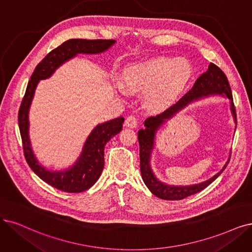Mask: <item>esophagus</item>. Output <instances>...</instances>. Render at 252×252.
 Returning a JSON list of instances; mask_svg holds the SVG:
<instances>
[{
	"mask_svg": "<svg viewBox=\"0 0 252 252\" xmlns=\"http://www.w3.org/2000/svg\"><path fill=\"white\" fill-rule=\"evenodd\" d=\"M125 125H126V126L131 127V128L137 127V126H138V119H137L135 116H133V115L128 116V117L126 119Z\"/></svg>",
	"mask_w": 252,
	"mask_h": 252,
	"instance_id": "esophagus-1",
	"label": "esophagus"
}]
</instances>
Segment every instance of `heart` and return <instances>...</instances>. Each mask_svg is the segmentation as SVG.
I'll return each mask as SVG.
<instances>
[{
	"label": "heart",
	"instance_id": "heart-1",
	"mask_svg": "<svg viewBox=\"0 0 252 252\" xmlns=\"http://www.w3.org/2000/svg\"><path fill=\"white\" fill-rule=\"evenodd\" d=\"M191 73V65L187 60L160 57L128 66L125 70V83L117 80L115 86L124 94L126 93V86L132 91H145L147 104L158 108L174 99Z\"/></svg>",
	"mask_w": 252,
	"mask_h": 252
}]
</instances>
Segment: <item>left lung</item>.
<instances>
[{
    "label": "left lung",
    "mask_w": 252,
    "mask_h": 252,
    "mask_svg": "<svg viewBox=\"0 0 252 252\" xmlns=\"http://www.w3.org/2000/svg\"><path fill=\"white\" fill-rule=\"evenodd\" d=\"M218 95L222 97H226L229 100V109L231 112L232 118L235 123V131L237 127V117H236V110L232 101V94L228 80L218 66L215 64L210 63L208 70L202 73L201 76L195 82L193 88L182 97L175 105L170 107L168 110L163 112L162 114L157 116L148 117L144 121L145 128H141L138 131V140L139 145H140V171L141 176L146 187L150 191L156 195L157 197L165 200H181L198 193L204 188H207L210 184L215 181L218 176L224 170L227 163L229 162L230 152L227 161L222 166V168L214 174L212 178L201 183L193 184V185H169L167 183L162 182L157 178V175L152 167V157L156 147V138L158 132L164 127L168 121L174 118L181 111L187 108L193 102L206 98L209 96Z\"/></svg>",
    "instance_id": "1"
}]
</instances>
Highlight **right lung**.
<instances>
[{"label":"right lung","instance_id":"1","mask_svg":"<svg viewBox=\"0 0 252 252\" xmlns=\"http://www.w3.org/2000/svg\"><path fill=\"white\" fill-rule=\"evenodd\" d=\"M116 43L113 39H69L53 50L36 66L28 83L25 97L18 113V126L23 140L25 158L36 175L52 187L67 192L86 191L96 183L104 169V151L107 142L123 129L124 117L98 124L88 135L77 160L62 170H50L43 166L34 154L30 139V108L35 90L41 80L50 79L64 63L78 55H98L107 52Z\"/></svg>","mask_w":252,"mask_h":252}]
</instances>
